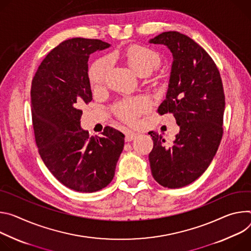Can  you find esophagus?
<instances>
[{"instance_id":"1","label":"esophagus","mask_w":251,"mask_h":251,"mask_svg":"<svg viewBox=\"0 0 251 251\" xmlns=\"http://www.w3.org/2000/svg\"><path fill=\"white\" fill-rule=\"evenodd\" d=\"M136 135H137L136 132L131 131V130H128V131L126 133V142H131L132 140H134Z\"/></svg>"}]
</instances>
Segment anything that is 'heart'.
I'll list each match as a JSON object with an SVG mask.
<instances>
[{
	"mask_svg": "<svg viewBox=\"0 0 251 251\" xmlns=\"http://www.w3.org/2000/svg\"><path fill=\"white\" fill-rule=\"evenodd\" d=\"M117 54H111L115 59ZM126 65L138 75H149L160 65L159 54L153 50L141 46L131 45L121 54ZM109 69V61L107 59H100L96 61L89 70V79L93 89H100L104 81V77ZM151 107V101L147 97H135L122 100L115 107L116 115L126 123H133L135 120L148 111Z\"/></svg>",
	"mask_w": 251,
	"mask_h": 251,
	"instance_id": "b5f03b06",
	"label": "heart"
}]
</instances>
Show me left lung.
<instances>
[{
  "mask_svg": "<svg viewBox=\"0 0 251 251\" xmlns=\"http://www.w3.org/2000/svg\"><path fill=\"white\" fill-rule=\"evenodd\" d=\"M173 53V64L160 115L173 114L179 132L171 148L150 131L153 149L149 155L153 178L168 188H180L198 179L219 147L226 98L219 72L210 55L189 37L164 32L151 39Z\"/></svg>",
  "mask_w": 251,
  "mask_h": 251,
  "instance_id": "left-lung-1",
  "label": "left lung"
}]
</instances>
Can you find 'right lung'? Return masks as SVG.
<instances>
[{"label": "right lung", "mask_w": 251, "mask_h": 251, "mask_svg": "<svg viewBox=\"0 0 251 251\" xmlns=\"http://www.w3.org/2000/svg\"><path fill=\"white\" fill-rule=\"evenodd\" d=\"M109 47L100 40H67L48 53L32 81V119L41 157L61 183L79 192L110 183L125 146V134L116 128L106 126L100 136H91L80 126L79 106L93 100L89 58Z\"/></svg>", "instance_id": "obj_1"}]
</instances>
